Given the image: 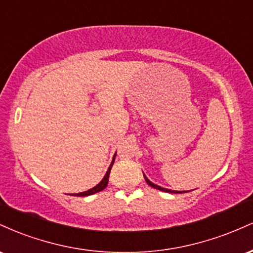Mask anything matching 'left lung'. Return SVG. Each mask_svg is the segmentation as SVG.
<instances>
[{
    "instance_id": "obj_1",
    "label": "left lung",
    "mask_w": 253,
    "mask_h": 253,
    "mask_svg": "<svg viewBox=\"0 0 253 253\" xmlns=\"http://www.w3.org/2000/svg\"><path fill=\"white\" fill-rule=\"evenodd\" d=\"M144 178H145V181H146V183L149 185H151V187L152 188H156V189H158V190H163V191H167V193H173V194H176V193H184V191H176V190H170V189H165V188H162V187H159V185H157V184H155V183H152L150 181L149 178H147L146 176L144 175ZM185 193H188V191H185Z\"/></svg>"
}]
</instances>
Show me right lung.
I'll return each instance as SVG.
<instances>
[{"label":"right lung","mask_w":253,"mask_h":253,"mask_svg":"<svg viewBox=\"0 0 253 253\" xmlns=\"http://www.w3.org/2000/svg\"><path fill=\"white\" fill-rule=\"evenodd\" d=\"M115 155H117V153H115ZM115 155H114V158H113V162H112V164H110L109 169H108V171H107L106 176L103 177V179H102V181H101L100 183H98V184L96 185V187H94V188H92V189H90V190H88V191H84V193L75 194V196H89V195H92V194H95V193H98V191L103 190L104 188L107 187V184H108V181H109V173H110V169H112L113 164H114Z\"/></svg>","instance_id":"1"}]
</instances>
